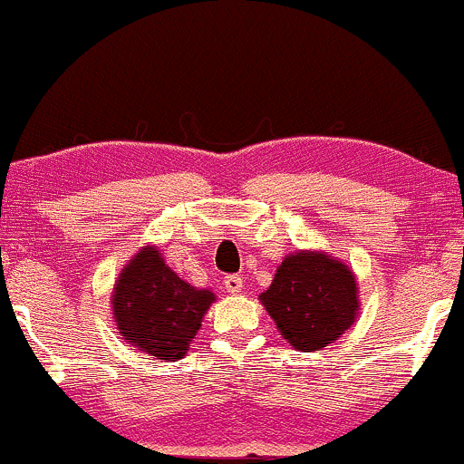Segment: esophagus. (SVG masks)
<instances>
[{"label":"esophagus","mask_w":464,"mask_h":464,"mask_svg":"<svg viewBox=\"0 0 464 464\" xmlns=\"http://www.w3.org/2000/svg\"><path fill=\"white\" fill-rule=\"evenodd\" d=\"M223 285H226V292L238 294V292L243 290V278L238 276V274H230V276H226Z\"/></svg>","instance_id":"34e87169"}]
</instances>
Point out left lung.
I'll list each match as a JSON object with an SVG mask.
<instances>
[{
	"label": "left lung",
	"instance_id": "left-lung-1",
	"mask_svg": "<svg viewBox=\"0 0 464 464\" xmlns=\"http://www.w3.org/2000/svg\"><path fill=\"white\" fill-rule=\"evenodd\" d=\"M258 298L281 336L301 352L338 341L358 314L356 276L325 252L301 250L283 258L272 285Z\"/></svg>",
	"mask_w": 464,
	"mask_h": 464
}]
</instances>
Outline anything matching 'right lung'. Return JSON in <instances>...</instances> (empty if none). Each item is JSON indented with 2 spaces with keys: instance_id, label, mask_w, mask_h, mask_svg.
<instances>
[{
  "instance_id": "right-lung-1",
  "label": "right lung",
  "mask_w": 464,
  "mask_h": 464,
  "mask_svg": "<svg viewBox=\"0 0 464 464\" xmlns=\"http://www.w3.org/2000/svg\"><path fill=\"white\" fill-rule=\"evenodd\" d=\"M111 303L123 341L170 362L186 356L214 292L192 287L166 266L157 247L146 246L119 274Z\"/></svg>"
}]
</instances>
